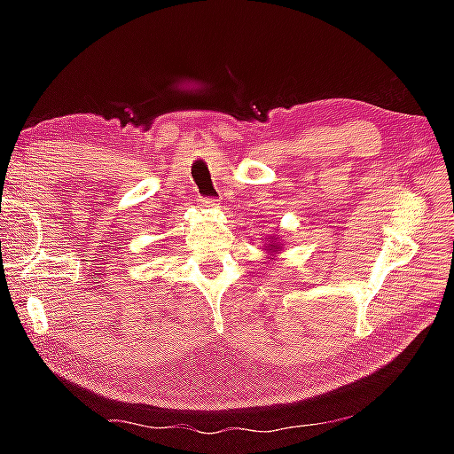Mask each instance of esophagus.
Masks as SVG:
<instances>
[{"label": "esophagus", "mask_w": 454, "mask_h": 454, "mask_svg": "<svg viewBox=\"0 0 454 454\" xmlns=\"http://www.w3.org/2000/svg\"><path fill=\"white\" fill-rule=\"evenodd\" d=\"M200 206H202V208H212V206H216V198H212V196H200Z\"/></svg>", "instance_id": "1"}]
</instances>
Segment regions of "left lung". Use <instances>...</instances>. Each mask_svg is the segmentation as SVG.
<instances>
[{
  "label": "left lung",
  "instance_id": "1",
  "mask_svg": "<svg viewBox=\"0 0 454 454\" xmlns=\"http://www.w3.org/2000/svg\"><path fill=\"white\" fill-rule=\"evenodd\" d=\"M270 246H272V244H270ZM276 250H278V246H276V248H274V252H276Z\"/></svg>",
  "mask_w": 454,
  "mask_h": 454
}]
</instances>
